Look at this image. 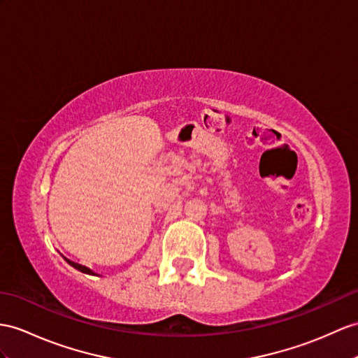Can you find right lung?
Here are the masks:
<instances>
[{
    "instance_id": "1",
    "label": "right lung",
    "mask_w": 358,
    "mask_h": 358,
    "mask_svg": "<svg viewBox=\"0 0 358 358\" xmlns=\"http://www.w3.org/2000/svg\"><path fill=\"white\" fill-rule=\"evenodd\" d=\"M65 261L66 263L69 264V266H73L74 268H77V270H80V272H83V273H88V275H95L91 268H88V267H85V266H82V264H78V263H74V261H71V259H68V258H65Z\"/></svg>"
}]
</instances>
